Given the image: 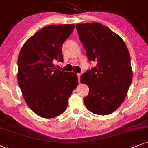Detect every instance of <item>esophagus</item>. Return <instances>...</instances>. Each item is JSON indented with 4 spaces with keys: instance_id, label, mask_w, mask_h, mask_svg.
<instances>
[{
    "instance_id": "obj_1",
    "label": "esophagus",
    "mask_w": 148,
    "mask_h": 148,
    "mask_svg": "<svg viewBox=\"0 0 148 148\" xmlns=\"http://www.w3.org/2000/svg\"><path fill=\"white\" fill-rule=\"evenodd\" d=\"M78 82H80V76H81V74H78Z\"/></svg>"
}]
</instances>
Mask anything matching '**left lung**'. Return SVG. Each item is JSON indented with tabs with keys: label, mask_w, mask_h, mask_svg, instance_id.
Here are the masks:
<instances>
[{
	"label": "left lung",
	"mask_w": 148,
	"mask_h": 148,
	"mask_svg": "<svg viewBox=\"0 0 148 148\" xmlns=\"http://www.w3.org/2000/svg\"><path fill=\"white\" fill-rule=\"evenodd\" d=\"M76 27L88 60L97 62L80 78L89 88L84 105L92 113L108 115L121 105L131 84L129 50L121 36L101 23H77Z\"/></svg>",
	"instance_id": "1"
}]
</instances>
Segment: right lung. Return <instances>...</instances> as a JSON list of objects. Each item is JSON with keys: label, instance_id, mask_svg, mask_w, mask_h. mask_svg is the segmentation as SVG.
<instances>
[{"label": "right lung", "instance_id": "obj_1", "mask_svg": "<svg viewBox=\"0 0 148 148\" xmlns=\"http://www.w3.org/2000/svg\"><path fill=\"white\" fill-rule=\"evenodd\" d=\"M74 29V24L43 27L27 39L19 52L18 84L27 106L40 117L62 114L78 84L76 73L62 72L53 64L64 62L62 45Z\"/></svg>", "mask_w": 148, "mask_h": 148}]
</instances>
